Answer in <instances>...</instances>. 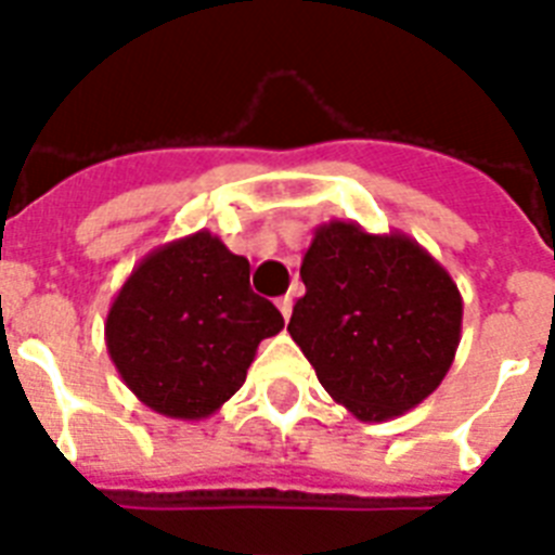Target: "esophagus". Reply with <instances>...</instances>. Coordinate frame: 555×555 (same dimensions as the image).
<instances>
[{"mask_svg": "<svg viewBox=\"0 0 555 555\" xmlns=\"http://www.w3.org/2000/svg\"><path fill=\"white\" fill-rule=\"evenodd\" d=\"M276 305H279V311H282V317L291 320V313H294V299H291V296H282Z\"/></svg>", "mask_w": 555, "mask_h": 555, "instance_id": "obj_1", "label": "esophagus"}]
</instances>
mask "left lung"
<instances>
[{
	"label": "left lung",
	"mask_w": 555,
	"mask_h": 555,
	"mask_svg": "<svg viewBox=\"0 0 555 555\" xmlns=\"http://www.w3.org/2000/svg\"><path fill=\"white\" fill-rule=\"evenodd\" d=\"M291 337L337 403L360 421L409 412L440 386L461 343L464 302L409 235L351 221L317 227Z\"/></svg>",
	"instance_id": "8db88e82"
}]
</instances>
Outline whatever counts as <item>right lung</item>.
Here are the masks:
<instances>
[{
    "mask_svg": "<svg viewBox=\"0 0 555 555\" xmlns=\"http://www.w3.org/2000/svg\"><path fill=\"white\" fill-rule=\"evenodd\" d=\"M285 328L250 291V261L207 230L158 247L108 308L106 346L141 403L201 421L242 388L261 339Z\"/></svg>",
    "mask_w": 555,
    "mask_h": 555,
    "instance_id": "1",
    "label": "right lung"
}]
</instances>
